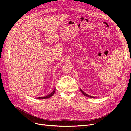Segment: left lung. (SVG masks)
<instances>
[{
	"mask_svg": "<svg viewBox=\"0 0 131 131\" xmlns=\"http://www.w3.org/2000/svg\"><path fill=\"white\" fill-rule=\"evenodd\" d=\"M80 91L82 92V93L83 94V95L85 96H86V97H90V98H95V97H94V96H90V95H88V94H86V93H85L83 91H82L80 88Z\"/></svg>",
	"mask_w": 131,
	"mask_h": 131,
	"instance_id": "8db88e82",
	"label": "left lung"
}]
</instances>
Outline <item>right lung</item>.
<instances>
[{
	"label": "right lung",
	"mask_w": 131,
	"mask_h": 131,
	"mask_svg": "<svg viewBox=\"0 0 131 131\" xmlns=\"http://www.w3.org/2000/svg\"><path fill=\"white\" fill-rule=\"evenodd\" d=\"M55 88L54 89V90H53V91L50 94H49V95H47V96H43V97H38V99H49V98L52 97V96L53 95V94H54V93H55Z\"/></svg>",
	"instance_id": "right-lung-1"
}]
</instances>
